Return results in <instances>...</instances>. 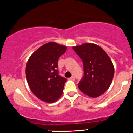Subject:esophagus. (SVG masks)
Segmentation results:
<instances>
[{"mask_svg":"<svg viewBox=\"0 0 133 133\" xmlns=\"http://www.w3.org/2000/svg\"><path fill=\"white\" fill-rule=\"evenodd\" d=\"M74 79H75V78H74V77H73V76H72L71 77L69 78V80H71V81H74Z\"/></svg>","mask_w":133,"mask_h":133,"instance_id":"1","label":"esophagus"}]
</instances>
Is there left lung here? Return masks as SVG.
<instances>
[{"label":"left lung","mask_w":133,"mask_h":133,"mask_svg":"<svg viewBox=\"0 0 133 133\" xmlns=\"http://www.w3.org/2000/svg\"><path fill=\"white\" fill-rule=\"evenodd\" d=\"M72 49L83 62L84 75L79 82V89L91 97L102 95L113 79L114 69L110 57L95 44L84 43Z\"/></svg>","instance_id":"8db88e82"}]
</instances>
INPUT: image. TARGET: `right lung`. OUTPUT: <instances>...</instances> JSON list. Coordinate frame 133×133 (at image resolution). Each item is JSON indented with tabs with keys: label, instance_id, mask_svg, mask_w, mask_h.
Here are the masks:
<instances>
[{
	"label": "right lung",
	"instance_id": "1",
	"mask_svg": "<svg viewBox=\"0 0 133 133\" xmlns=\"http://www.w3.org/2000/svg\"><path fill=\"white\" fill-rule=\"evenodd\" d=\"M67 47L49 42L39 47L30 56L25 68L30 90L42 101L52 103L60 98L66 79L58 74L57 62Z\"/></svg>",
	"mask_w": 133,
	"mask_h": 133
}]
</instances>
